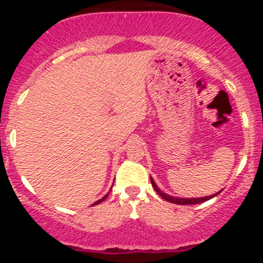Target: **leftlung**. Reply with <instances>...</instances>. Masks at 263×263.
Segmentation results:
<instances>
[{
	"instance_id": "8db88e82",
	"label": "left lung",
	"mask_w": 263,
	"mask_h": 263,
	"mask_svg": "<svg viewBox=\"0 0 263 263\" xmlns=\"http://www.w3.org/2000/svg\"><path fill=\"white\" fill-rule=\"evenodd\" d=\"M150 181H151V184H153L154 190L159 193V196H160V197H163L164 200L169 201V202H172V203H177V205H196V203L205 202V201L210 200V198L215 197V196H217L220 192H221V191H219V192L215 193V195L205 196V197H198V198H178V197H173V196L166 195V193H164L163 191L159 190V187L156 185V183L154 182V179L151 178V177H150Z\"/></svg>"
}]
</instances>
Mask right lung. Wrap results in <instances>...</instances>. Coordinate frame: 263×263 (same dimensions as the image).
Returning a JSON list of instances; mask_svg holds the SVG:
<instances>
[{"label": "right lung", "mask_w": 263, "mask_h": 263, "mask_svg": "<svg viewBox=\"0 0 263 263\" xmlns=\"http://www.w3.org/2000/svg\"><path fill=\"white\" fill-rule=\"evenodd\" d=\"M110 190H112V188H110ZM109 192H110V191H109ZM109 192H108V193H107V195H105V196H104V197H102V198H100V200H98V201H97V202H94V203H92V205H99V203H100V202H103V201H104V200H105V198H107V197H108V195H109Z\"/></svg>", "instance_id": "1"}]
</instances>
